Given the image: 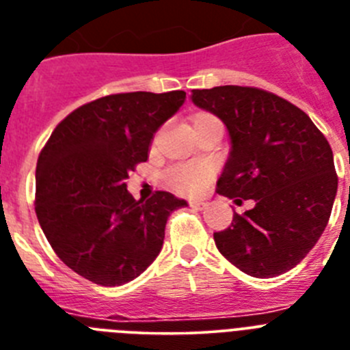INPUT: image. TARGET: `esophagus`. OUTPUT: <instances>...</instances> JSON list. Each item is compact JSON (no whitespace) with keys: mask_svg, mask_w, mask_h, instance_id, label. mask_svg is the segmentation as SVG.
Listing matches in <instances>:
<instances>
[{"mask_svg":"<svg viewBox=\"0 0 350 350\" xmlns=\"http://www.w3.org/2000/svg\"><path fill=\"white\" fill-rule=\"evenodd\" d=\"M189 205L196 210H202V208H205L206 203L202 202V200H193V202H189Z\"/></svg>","mask_w":350,"mask_h":350,"instance_id":"esophagus-1","label":"esophagus"}]
</instances>
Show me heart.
<instances>
[{"label": "heart", "mask_w": 350, "mask_h": 350, "mask_svg": "<svg viewBox=\"0 0 350 350\" xmlns=\"http://www.w3.org/2000/svg\"><path fill=\"white\" fill-rule=\"evenodd\" d=\"M212 119H215L212 113L198 112L196 116H193V119H191V126L200 124V122H206V120H212ZM166 178H168V184L172 185L173 189L178 191V193L198 194L200 191H203L206 182L210 180V172L205 168V166L185 165V166H178V168L170 170Z\"/></svg>", "instance_id": "obj_1"}]
</instances>
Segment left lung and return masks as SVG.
Masks as SVG:
<instances>
[{"instance_id":"obj_1","label":"left lung","mask_w":350,"mask_h":350,"mask_svg":"<svg viewBox=\"0 0 350 350\" xmlns=\"http://www.w3.org/2000/svg\"><path fill=\"white\" fill-rule=\"evenodd\" d=\"M191 100L230 133L217 193L237 205L254 200V208L234 212L230 228L213 233L219 252L250 277L286 273L314 249L332 215L338 187L332 147L307 113L262 89H193Z\"/></svg>"}]
</instances>
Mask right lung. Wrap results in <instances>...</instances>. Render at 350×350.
<instances>
[{
  "mask_svg": "<svg viewBox=\"0 0 350 350\" xmlns=\"http://www.w3.org/2000/svg\"><path fill=\"white\" fill-rule=\"evenodd\" d=\"M184 101V91L105 96L61 120L40 152L36 217L57 258L83 279L122 286L159 256L170 213L187 202L166 191L137 202L126 178Z\"/></svg>",
  "mask_w": 350,
  "mask_h": 350,
  "instance_id": "obj_1",
  "label": "right lung"
}]
</instances>
